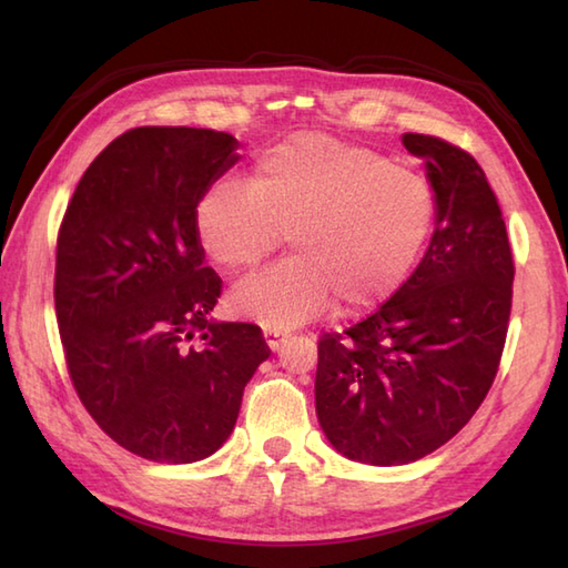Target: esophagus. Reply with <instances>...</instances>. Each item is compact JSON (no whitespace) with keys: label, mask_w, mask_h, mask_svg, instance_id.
Wrapping results in <instances>:
<instances>
[{"label":"esophagus","mask_w":568,"mask_h":568,"mask_svg":"<svg viewBox=\"0 0 568 568\" xmlns=\"http://www.w3.org/2000/svg\"><path fill=\"white\" fill-rule=\"evenodd\" d=\"M263 336H265V344H268L271 352H277V346H281V342L285 339V334L281 329H265Z\"/></svg>","instance_id":"1"}]
</instances>
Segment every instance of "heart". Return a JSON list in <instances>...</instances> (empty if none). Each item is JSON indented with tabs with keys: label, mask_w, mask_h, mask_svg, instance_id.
I'll list each match as a JSON object with an SVG mask.
<instances>
[{
	"label": "heart",
	"mask_w": 568,
	"mask_h": 568,
	"mask_svg": "<svg viewBox=\"0 0 568 568\" xmlns=\"http://www.w3.org/2000/svg\"><path fill=\"white\" fill-rule=\"evenodd\" d=\"M437 202L419 173L327 134H295L265 149L248 187L232 180L204 192L195 229L224 273L268 258L287 234L293 256L239 283L236 317L297 327L334 300L358 315L400 291L425 248Z\"/></svg>",
	"instance_id": "heart-1"
}]
</instances>
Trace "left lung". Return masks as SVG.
I'll use <instances>...</instances> for the list:
<instances>
[{
    "label": "left lung",
    "instance_id": "obj_1",
    "mask_svg": "<svg viewBox=\"0 0 568 568\" xmlns=\"http://www.w3.org/2000/svg\"><path fill=\"white\" fill-rule=\"evenodd\" d=\"M434 190V234L388 303L324 334L315 378L320 427L336 452L400 466L439 449L488 395L508 334L513 251L496 192L474 155L405 134Z\"/></svg>",
    "mask_w": 568,
    "mask_h": 568
}]
</instances>
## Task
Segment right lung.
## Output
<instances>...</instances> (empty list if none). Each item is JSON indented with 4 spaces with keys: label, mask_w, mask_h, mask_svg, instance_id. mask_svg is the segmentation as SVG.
Masks as SVG:
<instances>
[{
    "label": "right lung",
    "mask_w": 568,
    "mask_h": 568,
    "mask_svg": "<svg viewBox=\"0 0 568 568\" xmlns=\"http://www.w3.org/2000/svg\"><path fill=\"white\" fill-rule=\"evenodd\" d=\"M236 149L224 131L131 129L90 163L60 224L55 317L72 385L149 462L220 449L271 356L256 324L210 320L222 281L204 265L195 212Z\"/></svg>",
    "instance_id": "1"
}]
</instances>
